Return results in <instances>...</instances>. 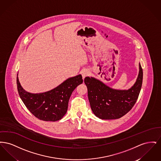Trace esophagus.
Listing matches in <instances>:
<instances>
[{
    "label": "esophagus",
    "instance_id": "esophagus-1",
    "mask_svg": "<svg viewBox=\"0 0 161 161\" xmlns=\"http://www.w3.org/2000/svg\"><path fill=\"white\" fill-rule=\"evenodd\" d=\"M89 74H90V72H89V71L88 70H83L82 72H81V75H82L83 78L84 79L85 77L89 76Z\"/></svg>",
    "mask_w": 161,
    "mask_h": 161
}]
</instances>
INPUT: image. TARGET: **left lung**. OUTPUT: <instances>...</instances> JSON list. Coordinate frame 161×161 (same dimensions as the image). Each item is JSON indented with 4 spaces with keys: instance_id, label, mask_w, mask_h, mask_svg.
Instances as JSON below:
<instances>
[{
    "instance_id": "8db88e82",
    "label": "left lung",
    "mask_w": 161,
    "mask_h": 161,
    "mask_svg": "<svg viewBox=\"0 0 161 161\" xmlns=\"http://www.w3.org/2000/svg\"><path fill=\"white\" fill-rule=\"evenodd\" d=\"M135 83L128 90H116L93 77H86L88 98L93 113L102 119H115L128 113L138 100L141 89L143 72L139 64Z\"/></svg>"
}]
</instances>
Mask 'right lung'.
Masks as SVG:
<instances>
[{"mask_svg": "<svg viewBox=\"0 0 161 161\" xmlns=\"http://www.w3.org/2000/svg\"><path fill=\"white\" fill-rule=\"evenodd\" d=\"M81 75L69 78L57 87L47 92L31 93L23 89L17 77L19 96L24 104L39 119L57 121L67 112L69 98L77 86L83 83Z\"/></svg>", "mask_w": 161, "mask_h": 161, "instance_id": "add662e5", "label": "right lung"}]
</instances>
